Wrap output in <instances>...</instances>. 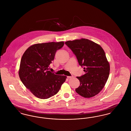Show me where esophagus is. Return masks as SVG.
Listing matches in <instances>:
<instances>
[{
	"instance_id": "34e87169",
	"label": "esophagus",
	"mask_w": 131,
	"mask_h": 131,
	"mask_svg": "<svg viewBox=\"0 0 131 131\" xmlns=\"http://www.w3.org/2000/svg\"><path fill=\"white\" fill-rule=\"evenodd\" d=\"M72 77H73V76H67V78H68V79L71 78H72Z\"/></svg>"
}]
</instances>
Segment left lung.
<instances>
[{
	"label": "left lung",
	"instance_id": "1",
	"mask_svg": "<svg viewBox=\"0 0 131 131\" xmlns=\"http://www.w3.org/2000/svg\"><path fill=\"white\" fill-rule=\"evenodd\" d=\"M65 44L72 50L85 73L77 77L80 85L75 89L76 92L84 98L98 94L110 74V66L104 50L99 45L86 39L68 41Z\"/></svg>",
	"mask_w": 131,
	"mask_h": 131
}]
</instances>
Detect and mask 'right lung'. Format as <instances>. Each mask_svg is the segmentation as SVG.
I'll return each mask as SVG.
<instances>
[{"instance_id": "right-lung-1", "label": "right lung", "mask_w": 131, "mask_h": 131, "mask_svg": "<svg viewBox=\"0 0 131 131\" xmlns=\"http://www.w3.org/2000/svg\"><path fill=\"white\" fill-rule=\"evenodd\" d=\"M64 42L34 44L25 50L20 60L19 74L25 87L38 98L46 99L56 95L66 76L49 71L56 51Z\"/></svg>"}]
</instances>
